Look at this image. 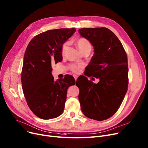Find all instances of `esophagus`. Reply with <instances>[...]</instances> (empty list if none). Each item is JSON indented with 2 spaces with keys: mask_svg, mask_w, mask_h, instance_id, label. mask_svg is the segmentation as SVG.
Listing matches in <instances>:
<instances>
[{
  "mask_svg": "<svg viewBox=\"0 0 148 148\" xmlns=\"http://www.w3.org/2000/svg\"><path fill=\"white\" fill-rule=\"evenodd\" d=\"M73 77H74V78H75V80L76 81V80H77V79H78V76L77 75H73Z\"/></svg>",
  "mask_w": 148,
  "mask_h": 148,
  "instance_id": "1",
  "label": "esophagus"
}]
</instances>
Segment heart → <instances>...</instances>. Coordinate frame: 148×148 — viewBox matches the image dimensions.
I'll list each match as a JSON object with an SVG mask.
<instances>
[{"label": "heart", "instance_id": "heart-1", "mask_svg": "<svg viewBox=\"0 0 148 148\" xmlns=\"http://www.w3.org/2000/svg\"><path fill=\"white\" fill-rule=\"evenodd\" d=\"M75 43H76V45H77L79 50L82 53L87 51H90L92 50V47L90 42L86 38H78L75 40ZM68 45H69L68 42H65L62 45V49H61V53L62 55L65 54V52H66L67 50ZM83 66H84V64L82 63L72 64L69 66V69L74 73H78L80 72V70H81V69Z\"/></svg>", "mask_w": 148, "mask_h": 148}]
</instances>
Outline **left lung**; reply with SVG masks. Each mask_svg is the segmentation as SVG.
Wrapping results in <instances>:
<instances>
[{
	"instance_id": "8db88e82",
	"label": "left lung",
	"mask_w": 148,
	"mask_h": 148,
	"mask_svg": "<svg viewBox=\"0 0 148 148\" xmlns=\"http://www.w3.org/2000/svg\"><path fill=\"white\" fill-rule=\"evenodd\" d=\"M78 32L94 48L85 75L99 79L97 84L84 76L76 81L81 110L89 119L103 121L116 113L127 92V55L120 40L107 28H84Z\"/></svg>"
}]
</instances>
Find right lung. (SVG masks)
Returning <instances> with one entry per match:
<instances>
[{"instance_id": "add662e5", "label": "right lung", "mask_w": 148, "mask_h": 148, "mask_svg": "<svg viewBox=\"0 0 148 148\" xmlns=\"http://www.w3.org/2000/svg\"><path fill=\"white\" fill-rule=\"evenodd\" d=\"M75 31V28L48 30L34 36L27 47L21 74L22 90L28 107L41 119L62 114L67 88L75 84L72 76L55 81L51 74V64L62 61V46Z\"/></svg>"}]
</instances>
